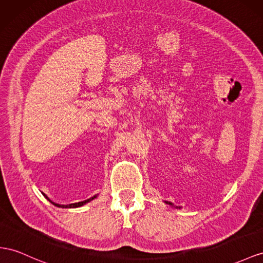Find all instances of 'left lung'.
Segmentation results:
<instances>
[{"label": "left lung", "instance_id": "left-lung-1", "mask_svg": "<svg viewBox=\"0 0 263 263\" xmlns=\"http://www.w3.org/2000/svg\"><path fill=\"white\" fill-rule=\"evenodd\" d=\"M166 204H169V205H172L173 206V203H171V202H167V201H164ZM176 208H179V209H181V206H176Z\"/></svg>", "mask_w": 263, "mask_h": 263}]
</instances>
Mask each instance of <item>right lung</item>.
<instances>
[{
	"mask_svg": "<svg viewBox=\"0 0 263 263\" xmlns=\"http://www.w3.org/2000/svg\"><path fill=\"white\" fill-rule=\"evenodd\" d=\"M43 196H44L46 199H48L53 205H55V206H58V208H79V206H82V205H84L85 203H87V202H90V201H92L93 199H96V198H97V196H94V197H92V198H90V199H87V200L81 201V202H77V203H71V204H66V205H64V204H59V203H55V202L51 201V200L48 198V196H45L44 193H43Z\"/></svg>",
	"mask_w": 263,
	"mask_h": 263,
	"instance_id": "obj_1",
	"label": "right lung"
}]
</instances>
